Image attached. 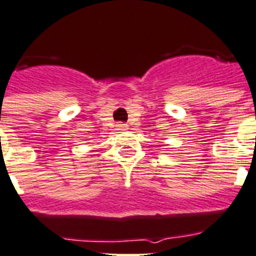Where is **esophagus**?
<instances>
[{
    "label": "esophagus",
    "mask_w": 256,
    "mask_h": 256,
    "mask_svg": "<svg viewBox=\"0 0 256 256\" xmlns=\"http://www.w3.org/2000/svg\"><path fill=\"white\" fill-rule=\"evenodd\" d=\"M117 128H118V130H128V126L126 124H118Z\"/></svg>",
    "instance_id": "esophagus-1"
}]
</instances>
